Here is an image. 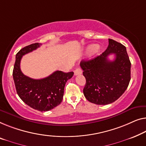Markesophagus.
<instances>
[{
    "label": "esophagus",
    "instance_id": "34e87169",
    "mask_svg": "<svg viewBox=\"0 0 146 146\" xmlns=\"http://www.w3.org/2000/svg\"><path fill=\"white\" fill-rule=\"evenodd\" d=\"M82 73V69L80 68H76L74 70V74L76 76L81 74Z\"/></svg>",
    "mask_w": 146,
    "mask_h": 146
}]
</instances>
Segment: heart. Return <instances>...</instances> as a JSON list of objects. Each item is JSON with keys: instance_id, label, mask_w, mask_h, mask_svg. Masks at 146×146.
Instances as JSON below:
<instances>
[{"instance_id": "heart-1", "label": "heart", "mask_w": 146, "mask_h": 146, "mask_svg": "<svg viewBox=\"0 0 146 146\" xmlns=\"http://www.w3.org/2000/svg\"><path fill=\"white\" fill-rule=\"evenodd\" d=\"M99 48L98 46L95 45V44L91 45L88 47V50H91V52H92V53L93 54H96L98 53V51H99Z\"/></svg>"}]
</instances>
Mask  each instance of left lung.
<instances>
[{
    "mask_svg": "<svg viewBox=\"0 0 146 146\" xmlns=\"http://www.w3.org/2000/svg\"><path fill=\"white\" fill-rule=\"evenodd\" d=\"M115 54L109 61L108 56ZM80 66L86 83L85 98L92 103L107 105L117 100L127 89L130 81L131 63L123 45L109 39L108 47L101 55L88 60H82Z\"/></svg>",
    "mask_w": 146,
    "mask_h": 146,
    "instance_id": "8db88e82",
    "label": "left lung"
}]
</instances>
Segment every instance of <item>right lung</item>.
Masks as SVG:
<instances>
[{"instance_id":"1","label":"right lung","mask_w":146,"mask_h":146,"mask_svg":"<svg viewBox=\"0 0 146 146\" xmlns=\"http://www.w3.org/2000/svg\"><path fill=\"white\" fill-rule=\"evenodd\" d=\"M41 45L35 43L22 48L16 55L13 69V79L16 92L20 99L31 108L39 111H48L62 102L64 86L73 76V72L55 71L43 79H32L22 72L20 61L22 56Z\"/></svg>"}]
</instances>
